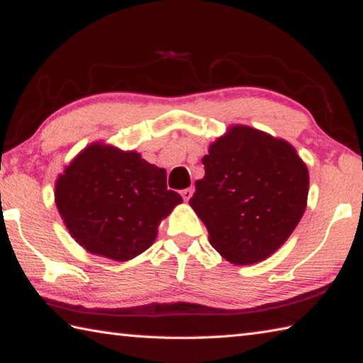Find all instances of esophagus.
Instances as JSON below:
<instances>
[{
	"mask_svg": "<svg viewBox=\"0 0 363 363\" xmlns=\"http://www.w3.org/2000/svg\"><path fill=\"white\" fill-rule=\"evenodd\" d=\"M192 194H194V189H192V187H189V189H184V190H181V195H182V199L186 200V201H189V200H190V196H192Z\"/></svg>",
	"mask_w": 363,
	"mask_h": 363,
	"instance_id": "esophagus-1",
	"label": "esophagus"
}]
</instances>
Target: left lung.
<instances>
[{"instance_id": "8db88e82", "label": "left lung", "mask_w": 363, "mask_h": 363, "mask_svg": "<svg viewBox=\"0 0 363 363\" xmlns=\"http://www.w3.org/2000/svg\"><path fill=\"white\" fill-rule=\"evenodd\" d=\"M205 177L189 200L210 243L237 266L275 253L303 218L309 173L291 144L250 126H230L210 145Z\"/></svg>"}]
</instances>
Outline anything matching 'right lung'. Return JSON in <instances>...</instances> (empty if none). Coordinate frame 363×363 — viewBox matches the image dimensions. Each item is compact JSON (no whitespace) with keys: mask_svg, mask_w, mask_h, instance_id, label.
I'll list each match as a JSON object with an SVG mask.
<instances>
[{"mask_svg":"<svg viewBox=\"0 0 363 363\" xmlns=\"http://www.w3.org/2000/svg\"><path fill=\"white\" fill-rule=\"evenodd\" d=\"M181 201L168 190L163 168L101 143L78 153L56 182V205L72 237L89 253L115 261L149 248L162 219Z\"/></svg>","mask_w":363,"mask_h":363,"instance_id":"right-lung-1","label":"right lung"}]
</instances>
